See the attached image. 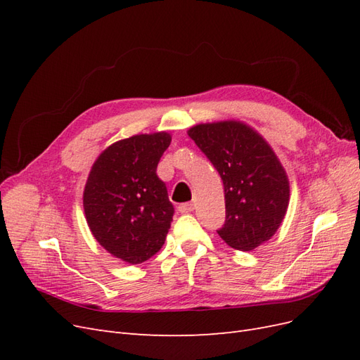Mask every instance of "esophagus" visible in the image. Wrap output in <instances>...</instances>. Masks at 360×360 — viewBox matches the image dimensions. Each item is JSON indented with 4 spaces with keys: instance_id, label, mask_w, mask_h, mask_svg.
I'll return each instance as SVG.
<instances>
[{
    "instance_id": "obj_1",
    "label": "esophagus",
    "mask_w": 360,
    "mask_h": 360,
    "mask_svg": "<svg viewBox=\"0 0 360 360\" xmlns=\"http://www.w3.org/2000/svg\"><path fill=\"white\" fill-rule=\"evenodd\" d=\"M193 210V204L192 202H183L179 205V212L180 213H191Z\"/></svg>"
}]
</instances>
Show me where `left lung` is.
Here are the masks:
<instances>
[{"label":"left lung","mask_w":360,"mask_h":360,"mask_svg":"<svg viewBox=\"0 0 360 360\" xmlns=\"http://www.w3.org/2000/svg\"><path fill=\"white\" fill-rule=\"evenodd\" d=\"M188 135L224 181L225 224L217 234L238 250L267 242L284 221L290 200L287 172L275 151L240 122L197 124Z\"/></svg>","instance_id":"left-lung-1"}]
</instances>
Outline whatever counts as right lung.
Masks as SVG:
<instances>
[{
    "label": "right lung",
    "mask_w": 360,
    "mask_h": 360,
    "mask_svg": "<svg viewBox=\"0 0 360 360\" xmlns=\"http://www.w3.org/2000/svg\"><path fill=\"white\" fill-rule=\"evenodd\" d=\"M171 135H135L103 150L84 189V212L94 238L111 255L141 264L165 243L174 207L156 174Z\"/></svg>",
    "instance_id": "right-lung-1"
}]
</instances>
